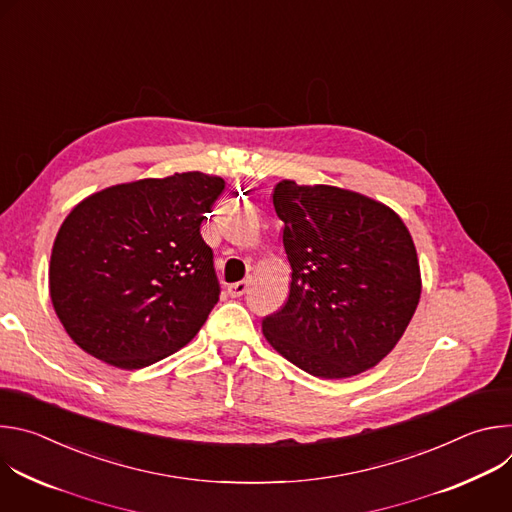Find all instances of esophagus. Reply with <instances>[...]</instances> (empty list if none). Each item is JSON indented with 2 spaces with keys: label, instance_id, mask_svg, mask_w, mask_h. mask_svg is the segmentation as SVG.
<instances>
[{
  "label": "esophagus",
  "instance_id": "obj_1",
  "mask_svg": "<svg viewBox=\"0 0 512 512\" xmlns=\"http://www.w3.org/2000/svg\"><path fill=\"white\" fill-rule=\"evenodd\" d=\"M247 289H249V281L231 283V285H229V296H231V298H241L243 294H247Z\"/></svg>",
  "mask_w": 512,
  "mask_h": 512
}]
</instances>
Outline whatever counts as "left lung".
<instances>
[{"instance_id":"8db88e82","label":"left lung","mask_w":512,"mask_h":512,"mask_svg":"<svg viewBox=\"0 0 512 512\" xmlns=\"http://www.w3.org/2000/svg\"><path fill=\"white\" fill-rule=\"evenodd\" d=\"M291 265L285 306L263 318L267 342L302 371L346 379L399 342L421 296L413 239L389 206L336 186L273 190Z\"/></svg>"}]
</instances>
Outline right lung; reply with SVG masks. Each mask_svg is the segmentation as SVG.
I'll use <instances>...</instances> for the list:
<instances>
[{"instance_id": "add662e5", "label": "right lung", "mask_w": 512, "mask_h": 512, "mask_svg": "<svg viewBox=\"0 0 512 512\" xmlns=\"http://www.w3.org/2000/svg\"><path fill=\"white\" fill-rule=\"evenodd\" d=\"M223 190V178L184 172L105 188L70 210L48 281L75 344L133 371L196 336L221 294L200 225Z\"/></svg>"}]
</instances>
